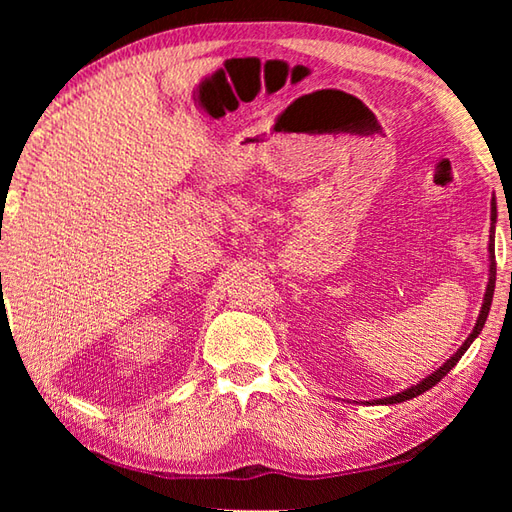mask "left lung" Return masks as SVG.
<instances>
[{"label":"left lung","instance_id":"1","mask_svg":"<svg viewBox=\"0 0 512 512\" xmlns=\"http://www.w3.org/2000/svg\"><path fill=\"white\" fill-rule=\"evenodd\" d=\"M495 224H497V202H495V195H493V200H491V235H488V281H486V292H484V299H482L480 314H477V321L473 325L471 334L466 336V341L447 358V361H444L436 369V372H431L429 376H424L422 380H418L416 385L402 389V391H398V394H394V396H385V398H376V400H365V405H396V402H405V400H411V398L424 394V391L431 389L433 385H438L440 380L447 376L455 365H458V361L464 356V352L469 350L471 343L477 339V336H480L484 323L488 319V312H491L493 292H495V273H497V266H495Z\"/></svg>","mask_w":512,"mask_h":512}]
</instances>
